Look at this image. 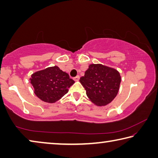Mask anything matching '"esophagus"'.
I'll return each instance as SVG.
<instances>
[{"label": "esophagus", "instance_id": "esophagus-1", "mask_svg": "<svg viewBox=\"0 0 158 158\" xmlns=\"http://www.w3.org/2000/svg\"><path fill=\"white\" fill-rule=\"evenodd\" d=\"M74 81H78L79 80V76L77 75V77H74Z\"/></svg>", "mask_w": 158, "mask_h": 158}]
</instances>
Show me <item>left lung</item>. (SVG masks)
Instances as JSON below:
<instances>
[{
    "label": "left lung",
    "mask_w": 158,
    "mask_h": 158,
    "mask_svg": "<svg viewBox=\"0 0 158 158\" xmlns=\"http://www.w3.org/2000/svg\"><path fill=\"white\" fill-rule=\"evenodd\" d=\"M90 100L97 106H105L116 98L121 77L118 71L102 65L91 64L79 79Z\"/></svg>",
    "instance_id": "8db88e82"
}]
</instances>
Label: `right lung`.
<instances>
[{
	"label": "right lung",
	"mask_w": 158,
	"mask_h": 158,
	"mask_svg": "<svg viewBox=\"0 0 158 158\" xmlns=\"http://www.w3.org/2000/svg\"><path fill=\"white\" fill-rule=\"evenodd\" d=\"M35 94L41 100L54 103L68 92L74 81L58 66L35 72L30 78Z\"/></svg>",
	"instance_id": "right-lung-1"
}]
</instances>
